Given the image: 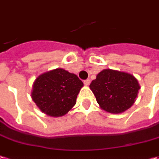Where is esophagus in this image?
I'll list each match as a JSON object with an SVG mask.
<instances>
[{
	"mask_svg": "<svg viewBox=\"0 0 159 159\" xmlns=\"http://www.w3.org/2000/svg\"><path fill=\"white\" fill-rule=\"evenodd\" d=\"M84 84L86 85V86H88L89 84H90V80L89 79H87V80H84Z\"/></svg>",
	"mask_w": 159,
	"mask_h": 159,
	"instance_id": "obj_1",
	"label": "esophagus"
}]
</instances>
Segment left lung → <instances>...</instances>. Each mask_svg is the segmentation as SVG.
Wrapping results in <instances>:
<instances>
[{
  "label": "left lung",
  "instance_id": "obj_1",
  "mask_svg": "<svg viewBox=\"0 0 159 159\" xmlns=\"http://www.w3.org/2000/svg\"><path fill=\"white\" fill-rule=\"evenodd\" d=\"M89 88L101 109L118 114L133 105L140 86L132 75L109 69L98 73Z\"/></svg>",
  "mask_w": 159,
  "mask_h": 159
}]
</instances>
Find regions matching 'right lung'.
Wrapping results in <instances>:
<instances>
[{"mask_svg": "<svg viewBox=\"0 0 159 159\" xmlns=\"http://www.w3.org/2000/svg\"><path fill=\"white\" fill-rule=\"evenodd\" d=\"M83 86V82L76 75L63 69H56L35 79L31 97L41 111L58 117L73 108Z\"/></svg>", "mask_w": 159, "mask_h": 159, "instance_id": "obj_1", "label": "right lung"}]
</instances>
